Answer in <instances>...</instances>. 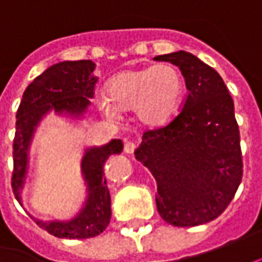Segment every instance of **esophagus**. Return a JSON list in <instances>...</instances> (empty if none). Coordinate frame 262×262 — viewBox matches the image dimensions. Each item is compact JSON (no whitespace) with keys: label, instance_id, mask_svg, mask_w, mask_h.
<instances>
[{"label":"esophagus","instance_id":"1","mask_svg":"<svg viewBox=\"0 0 262 262\" xmlns=\"http://www.w3.org/2000/svg\"><path fill=\"white\" fill-rule=\"evenodd\" d=\"M135 147H136V145H135L133 142H130V140H124V154L132 155L135 152Z\"/></svg>","mask_w":262,"mask_h":262}]
</instances>
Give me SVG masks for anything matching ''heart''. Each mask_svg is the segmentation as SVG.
Masks as SVG:
<instances>
[{"instance_id": "heart-1", "label": "heart", "mask_w": 262, "mask_h": 262, "mask_svg": "<svg viewBox=\"0 0 262 262\" xmlns=\"http://www.w3.org/2000/svg\"><path fill=\"white\" fill-rule=\"evenodd\" d=\"M108 94L96 96L104 116L119 119L122 110H135L139 123L162 127L170 123L182 107L185 81L172 64H152L117 73L107 84Z\"/></svg>"}]
</instances>
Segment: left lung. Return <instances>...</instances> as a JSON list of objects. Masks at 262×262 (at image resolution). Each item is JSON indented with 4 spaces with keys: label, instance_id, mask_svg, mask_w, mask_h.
<instances>
[{
    "label": "left lung",
    "instance_id": "1",
    "mask_svg": "<svg viewBox=\"0 0 262 262\" xmlns=\"http://www.w3.org/2000/svg\"><path fill=\"white\" fill-rule=\"evenodd\" d=\"M155 60L179 67L188 97L168 126L143 133L135 156L156 179L162 218L175 227H196L218 218L241 183L234 101L220 74L191 53Z\"/></svg>",
    "mask_w": 262,
    "mask_h": 262
}]
</instances>
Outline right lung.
Returning a JSON list of instances; mask_svg holds the SVG:
<instances>
[{
	"instance_id": "right-lung-1",
	"label": "right lung",
	"mask_w": 262,
	"mask_h": 262,
	"mask_svg": "<svg viewBox=\"0 0 262 262\" xmlns=\"http://www.w3.org/2000/svg\"><path fill=\"white\" fill-rule=\"evenodd\" d=\"M94 69L96 64L92 60L60 61L35 77L23 94L17 110L12 152V191L21 205L31 168L30 150L37 129L50 113L69 122H79L84 117L92 104L90 99H93L97 81ZM122 150L123 142L120 139H112L106 145L86 147L80 161L81 178L86 186V198L81 208L70 220L42 221L31 215L35 222L58 238L84 239L100 235L112 218V201L106 179H103V166L110 155L122 154Z\"/></svg>"
}]
</instances>
